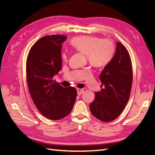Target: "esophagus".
<instances>
[{
    "label": "esophagus",
    "instance_id": "esophagus-1",
    "mask_svg": "<svg viewBox=\"0 0 155 155\" xmlns=\"http://www.w3.org/2000/svg\"><path fill=\"white\" fill-rule=\"evenodd\" d=\"M77 94L78 95V96H81V95L83 92H84V90H83V89L77 88Z\"/></svg>",
    "mask_w": 155,
    "mask_h": 155
}]
</instances>
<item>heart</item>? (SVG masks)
I'll use <instances>...</instances> for the list:
<instances>
[{"label": "heart", "instance_id": "obj_1", "mask_svg": "<svg viewBox=\"0 0 155 155\" xmlns=\"http://www.w3.org/2000/svg\"><path fill=\"white\" fill-rule=\"evenodd\" d=\"M75 50L87 55L88 61L95 67H102L107 65L112 60L114 54V46L108 39H102L94 36H80L73 38L71 41ZM68 58L67 52L62 54V58Z\"/></svg>", "mask_w": 155, "mask_h": 155}]
</instances>
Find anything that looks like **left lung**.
<instances>
[{"instance_id":"obj_1","label":"left lung","mask_w":155,"mask_h":155,"mask_svg":"<svg viewBox=\"0 0 155 155\" xmlns=\"http://www.w3.org/2000/svg\"><path fill=\"white\" fill-rule=\"evenodd\" d=\"M132 67L128 50L117 42L114 56L100 74L101 90L90 105L93 115L104 122L116 119L128 101L132 84Z\"/></svg>"}]
</instances>
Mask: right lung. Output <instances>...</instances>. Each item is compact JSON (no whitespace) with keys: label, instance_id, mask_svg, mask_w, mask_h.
I'll use <instances>...</instances> for the list:
<instances>
[{"label":"right lung","instance_id":"1","mask_svg":"<svg viewBox=\"0 0 155 155\" xmlns=\"http://www.w3.org/2000/svg\"><path fill=\"white\" fill-rule=\"evenodd\" d=\"M63 35H49L40 38L31 47L27 59L26 73L29 93L42 115L57 120L69 114L77 92L73 87L63 88L53 77L61 69Z\"/></svg>","mask_w":155,"mask_h":155}]
</instances>
